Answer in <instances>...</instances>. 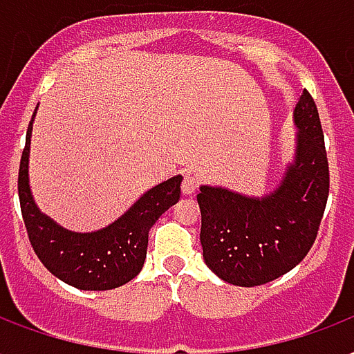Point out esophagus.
<instances>
[{
	"label": "esophagus",
	"mask_w": 354,
	"mask_h": 354,
	"mask_svg": "<svg viewBox=\"0 0 354 354\" xmlns=\"http://www.w3.org/2000/svg\"><path fill=\"white\" fill-rule=\"evenodd\" d=\"M199 186V177L196 174H185V179H183V185H180V190L185 196H190L197 190Z\"/></svg>",
	"instance_id": "1"
}]
</instances>
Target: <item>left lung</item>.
Wrapping results in <instances>:
<instances>
[{
  "mask_svg": "<svg viewBox=\"0 0 354 354\" xmlns=\"http://www.w3.org/2000/svg\"><path fill=\"white\" fill-rule=\"evenodd\" d=\"M294 125V158L273 192L254 197L221 186L199 188L203 259L229 284L251 288L279 279L316 240L328 197V162L319 114L306 90Z\"/></svg>",
  "mask_w": 354,
  "mask_h": 354,
  "instance_id": "1",
  "label": "left lung"
}]
</instances>
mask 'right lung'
I'll list each match as a JSON object with an SVG mask.
<instances>
[{
	"label": "right lung",
	"mask_w": 354,
	"mask_h": 354,
	"mask_svg": "<svg viewBox=\"0 0 354 354\" xmlns=\"http://www.w3.org/2000/svg\"><path fill=\"white\" fill-rule=\"evenodd\" d=\"M38 109V106H37ZM37 111L27 127L18 174V196L29 242L49 273L70 286L90 292L112 290L138 275L155 221L179 201L183 175L153 186L111 225L100 231H68L37 207L29 186V151Z\"/></svg>",
	"instance_id": "add662e5"
}]
</instances>
